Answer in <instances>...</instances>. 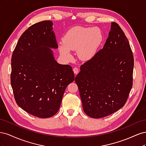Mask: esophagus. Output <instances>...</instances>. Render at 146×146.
Here are the masks:
<instances>
[{"label":"esophagus","mask_w":146,"mask_h":146,"mask_svg":"<svg viewBox=\"0 0 146 146\" xmlns=\"http://www.w3.org/2000/svg\"><path fill=\"white\" fill-rule=\"evenodd\" d=\"M73 70H74V72L75 74H77L78 73V72H79V69L78 68L76 67V68H74L73 69Z\"/></svg>","instance_id":"obj_1"}]
</instances>
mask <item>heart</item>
<instances>
[{
  "label": "heart",
  "mask_w": 146,
  "mask_h": 146,
  "mask_svg": "<svg viewBox=\"0 0 146 146\" xmlns=\"http://www.w3.org/2000/svg\"><path fill=\"white\" fill-rule=\"evenodd\" d=\"M102 39V33L98 28L74 27L69 30L64 36V46L60 47V54L70 60L72 56L69 51H77L81 59H89L94 55Z\"/></svg>",
  "instance_id": "1"
}]
</instances>
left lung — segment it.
Segmentation results:
<instances>
[{"label": "left lung", "instance_id": "1", "mask_svg": "<svg viewBox=\"0 0 146 146\" xmlns=\"http://www.w3.org/2000/svg\"><path fill=\"white\" fill-rule=\"evenodd\" d=\"M133 66L129 41L113 22L102 49L81 66L75 79L88 116L102 118L123 107L133 85Z\"/></svg>", "mask_w": 146, "mask_h": 146}]
</instances>
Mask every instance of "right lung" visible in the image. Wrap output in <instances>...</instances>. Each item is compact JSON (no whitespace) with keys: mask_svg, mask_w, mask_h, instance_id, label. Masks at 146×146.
Wrapping results in <instances>:
<instances>
[{"mask_svg":"<svg viewBox=\"0 0 146 146\" xmlns=\"http://www.w3.org/2000/svg\"><path fill=\"white\" fill-rule=\"evenodd\" d=\"M50 21L30 26L11 57V85L17 105L41 118L58 112L66 87L75 79L70 65L60 64L50 48H57Z\"/></svg>","mask_w":146,"mask_h":146,"instance_id":"right-lung-1","label":"right lung"}]
</instances>
